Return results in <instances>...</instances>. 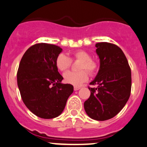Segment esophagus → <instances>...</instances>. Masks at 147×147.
<instances>
[{"label":"esophagus","mask_w":147,"mask_h":147,"mask_svg":"<svg viewBox=\"0 0 147 147\" xmlns=\"http://www.w3.org/2000/svg\"><path fill=\"white\" fill-rule=\"evenodd\" d=\"M80 88H81V87H80V86H75V87H74V90H75V91H76V90H80Z\"/></svg>","instance_id":"34e87169"}]
</instances>
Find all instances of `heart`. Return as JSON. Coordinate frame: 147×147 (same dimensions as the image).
I'll list each match as a JSON object with an SVG mask.
<instances>
[{"instance_id": "b5f03b06", "label": "heart", "mask_w": 147, "mask_h": 147, "mask_svg": "<svg viewBox=\"0 0 147 147\" xmlns=\"http://www.w3.org/2000/svg\"><path fill=\"white\" fill-rule=\"evenodd\" d=\"M72 61H80L78 65L79 71L66 72L64 75V79L65 82L73 85L82 84L88 79L87 72L90 75H94L99 69L98 63L92 59L91 55L87 52L82 50L74 51L69 57L60 53L56 57L55 65L59 70L65 72L71 67Z\"/></svg>"}]
</instances>
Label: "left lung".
Here are the masks:
<instances>
[{
    "mask_svg": "<svg viewBox=\"0 0 147 147\" xmlns=\"http://www.w3.org/2000/svg\"><path fill=\"white\" fill-rule=\"evenodd\" d=\"M100 67L95 79L88 87L90 97L84 103V110L92 119L105 121L116 116L129 98L131 88V68L122 50L107 42L95 45Z\"/></svg>",
    "mask_w": 147,
    "mask_h": 147,
    "instance_id": "left-lung-1",
    "label": "left lung"
}]
</instances>
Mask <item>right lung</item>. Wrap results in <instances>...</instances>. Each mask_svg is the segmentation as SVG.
I'll use <instances>...</instances> for the list:
<instances>
[{"label":"right lung","instance_id":"add662e5","mask_svg":"<svg viewBox=\"0 0 147 147\" xmlns=\"http://www.w3.org/2000/svg\"><path fill=\"white\" fill-rule=\"evenodd\" d=\"M57 45L40 42L26 50L19 64L17 82L26 106L42 119L57 117L64 110L73 86L62 84L63 78L55 65L62 52Z\"/></svg>","mask_w":147,"mask_h":147}]
</instances>
